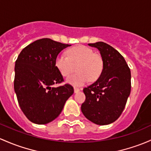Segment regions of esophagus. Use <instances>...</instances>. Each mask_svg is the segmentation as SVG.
I'll return each instance as SVG.
<instances>
[{
    "label": "esophagus",
    "mask_w": 151,
    "mask_h": 151,
    "mask_svg": "<svg viewBox=\"0 0 151 151\" xmlns=\"http://www.w3.org/2000/svg\"><path fill=\"white\" fill-rule=\"evenodd\" d=\"M74 93H78V92L80 90V89L78 88H76V87H74Z\"/></svg>",
    "instance_id": "obj_1"
}]
</instances>
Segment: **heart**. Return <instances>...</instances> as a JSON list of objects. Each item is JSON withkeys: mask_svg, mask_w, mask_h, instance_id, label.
<instances>
[{"mask_svg": "<svg viewBox=\"0 0 151 151\" xmlns=\"http://www.w3.org/2000/svg\"><path fill=\"white\" fill-rule=\"evenodd\" d=\"M66 57L58 55L55 65L60 74L64 77H69L75 71L76 74L67 79L68 83L81 86L89 80L96 82L102 75L104 69V58L100 53H95L90 47L85 45H77L66 51Z\"/></svg>", "mask_w": 151, "mask_h": 151, "instance_id": "heart-1", "label": "heart"}]
</instances>
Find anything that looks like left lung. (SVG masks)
<instances>
[{"instance_id":"obj_1","label":"left lung","mask_w":151,"mask_h":151,"mask_svg":"<svg viewBox=\"0 0 151 151\" xmlns=\"http://www.w3.org/2000/svg\"><path fill=\"white\" fill-rule=\"evenodd\" d=\"M104 58L102 75L83 89L85 101L81 106L85 116L93 123L106 125L121 116L131 91V71L124 57L104 42L89 43Z\"/></svg>"}]
</instances>
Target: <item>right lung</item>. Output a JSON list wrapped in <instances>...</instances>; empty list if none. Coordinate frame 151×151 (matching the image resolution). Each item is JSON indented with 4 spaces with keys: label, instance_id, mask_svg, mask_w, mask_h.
<instances>
[{
    "label": "right lung",
    "instance_id": "right-lung-1",
    "mask_svg": "<svg viewBox=\"0 0 151 151\" xmlns=\"http://www.w3.org/2000/svg\"><path fill=\"white\" fill-rule=\"evenodd\" d=\"M68 46L50 38H42L25 47L18 55L14 90L22 112L33 123L45 124L54 120L74 93L69 84L53 86L64 81L55 67V60Z\"/></svg>",
    "mask_w": 151,
    "mask_h": 151
}]
</instances>
